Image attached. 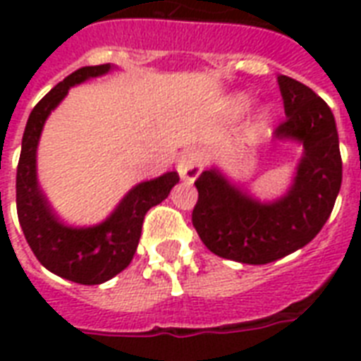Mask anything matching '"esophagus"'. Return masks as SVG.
Segmentation results:
<instances>
[{
	"label": "esophagus",
	"mask_w": 361,
	"mask_h": 361,
	"mask_svg": "<svg viewBox=\"0 0 361 361\" xmlns=\"http://www.w3.org/2000/svg\"><path fill=\"white\" fill-rule=\"evenodd\" d=\"M204 170V155L200 152H185L178 161V174L183 181L192 183Z\"/></svg>",
	"instance_id": "esophagus-1"
}]
</instances>
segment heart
<instances>
[{
	"mask_svg": "<svg viewBox=\"0 0 361 361\" xmlns=\"http://www.w3.org/2000/svg\"><path fill=\"white\" fill-rule=\"evenodd\" d=\"M247 106H249V101H247L245 97L234 99V109H236L238 112H243V110H247ZM260 120L262 121L268 120V112H262V114H260Z\"/></svg>",
	"mask_w": 361,
	"mask_h": 361,
	"instance_id": "1",
	"label": "heart"
}]
</instances>
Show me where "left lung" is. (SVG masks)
<instances>
[{
    "instance_id": "left-lung-1",
    "label": "left lung",
    "mask_w": 361,
    "mask_h": 361,
    "mask_svg": "<svg viewBox=\"0 0 361 361\" xmlns=\"http://www.w3.org/2000/svg\"><path fill=\"white\" fill-rule=\"evenodd\" d=\"M277 84L286 120L275 136L303 147L285 195L262 202L217 169L195 181L192 226L209 251L241 264L274 262L307 245L328 221L341 189L339 136L330 106L290 76L279 75Z\"/></svg>"
}]
</instances>
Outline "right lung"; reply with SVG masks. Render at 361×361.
Returning a JSON list of instances; mask_svg holds the SVG:
<instances>
[{"mask_svg": "<svg viewBox=\"0 0 361 361\" xmlns=\"http://www.w3.org/2000/svg\"><path fill=\"white\" fill-rule=\"evenodd\" d=\"M114 65L82 67L52 87L31 110L16 170V212L37 260L52 274L80 285H101L123 271L135 257L147 209L169 197L178 172L142 181L130 189L99 225L71 226L52 212L37 181V146L42 127L73 86L106 75Z\"/></svg>", "mask_w": 361, "mask_h": 361, "instance_id": "right-lung-1", "label": "right lung"}]
</instances>
